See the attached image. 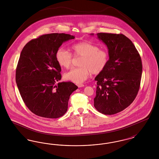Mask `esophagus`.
<instances>
[{"mask_svg":"<svg viewBox=\"0 0 159 159\" xmlns=\"http://www.w3.org/2000/svg\"><path fill=\"white\" fill-rule=\"evenodd\" d=\"M77 86L79 87V88H82V87H83V86H84V85L83 84H77Z\"/></svg>","mask_w":159,"mask_h":159,"instance_id":"1","label":"esophagus"}]
</instances>
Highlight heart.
<instances>
[{
    "label": "heart",
    "instance_id": "heart-1",
    "mask_svg": "<svg viewBox=\"0 0 159 159\" xmlns=\"http://www.w3.org/2000/svg\"><path fill=\"white\" fill-rule=\"evenodd\" d=\"M74 56L80 57V67L73 68L64 75L66 80L80 83L86 80L91 73L98 75L106 67L109 60L108 53L98 46L88 42L77 43L71 46ZM56 60L61 67L68 68L73 61V55L64 48H60L56 52Z\"/></svg>",
    "mask_w": 159,
    "mask_h": 159
}]
</instances>
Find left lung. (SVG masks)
I'll use <instances>...</instances> for the list:
<instances>
[{
	"mask_svg": "<svg viewBox=\"0 0 159 159\" xmlns=\"http://www.w3.org/2000/svg\"><path fill=\"white\" fill-rule=\"evenodd\" d=\"M97 35L107 46L109 60L95 78L97 87L94 107L101 113L112 115L125 110L136 98L141 80L142 61L135 46L125 35L106 33Z\"/></svg>",
	"mask_w": 159,
	"mask_h": 159,
	"instance_id": "8db88e82",
	"label": "left lung"
}]
</instances>
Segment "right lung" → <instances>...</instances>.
<instances>
[{
	"instance_id": "right-lung-1",
	"label": "right lung",
	"mask_w": 159,
	"mask_h": 159,
	"mask_svg": "<svg viewBox=\"0 0 159 159\" xmlns=\"http://www.w3.org/2000/svg\"><path fill=\"white\" fill-rule=\"evenodd\" d=\"M75 38L65 33L43 34L23 48L16 83L24 102L37 116L57 119L67 111L70 96L78 87L71 82L56 84L61 79V68L55 56L62 43Z\"/></svg>"
}]
</instances>
